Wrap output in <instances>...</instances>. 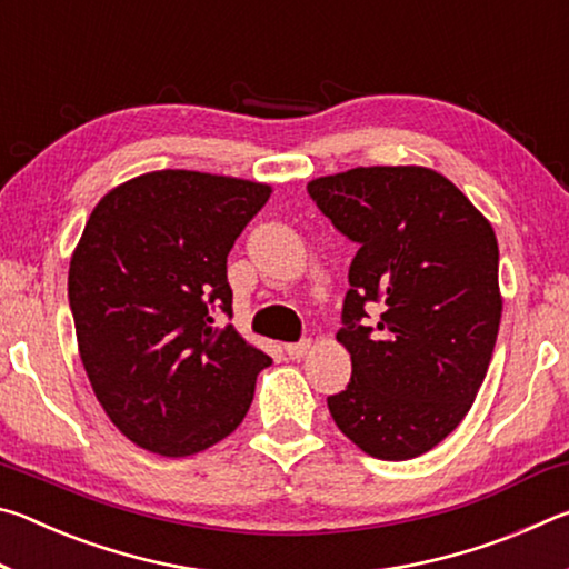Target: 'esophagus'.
Wrapping results in <instances>:
<instances>
[{
  "label": "esophagus",
  "instance_id": "1",
  "mask_svg": "<svg viewBox=\"0 0 569 569\" xmlns=\"http://www.w3.org/2000/svg\"><path fill=\"white\" fill-rule=\"evenodd\" d=\"M311 341H298V343H288L286 346V353L291 356V359H303V356L311 351Z\"/></svg>",
  "mask_w": 569,
  "mask_h": 569
}]
</instances>
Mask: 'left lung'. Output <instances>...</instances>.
<instances>
[{
	"label": "left lung",
	"instance_id": "left-lung-1",
	"mask_svg": "<svg viewBox=\"0 0 569 569\" xmlns=\"http://www.w3.org/2000/svg\"><path fill=\"white\" fill-rule=\"evenodd\" d=\"M308 192L359 243L336 333L351 381L329 397L331 417L369 457H419L467 417L492 361L502 321L495 228L421 166L351 168ZM371 302L382 308L377 330L360 326Z\"/></svg>",
	"mask_w": 569,
	"mask_h": 569
}]
</instances>
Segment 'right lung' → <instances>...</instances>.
<instances>
[{
  "instance_id": "obj_1",
  "label": "right lung",
  "mask_w": 569,
  "mask_h": 569,
  "mask_svg": "<svg viewBox=\"0 0 569 569\" xmlns=\"http://www.w3.org/2000/svg\"><path fill=\"white\" fill-rule=\"evenodd\" d=\"M273 188L198 170L120 182L90 213L67 291L94 397L132 445L190 457L233 435L271 356L233 313L228 253Z\"/></svg>"
}]
</instances>
